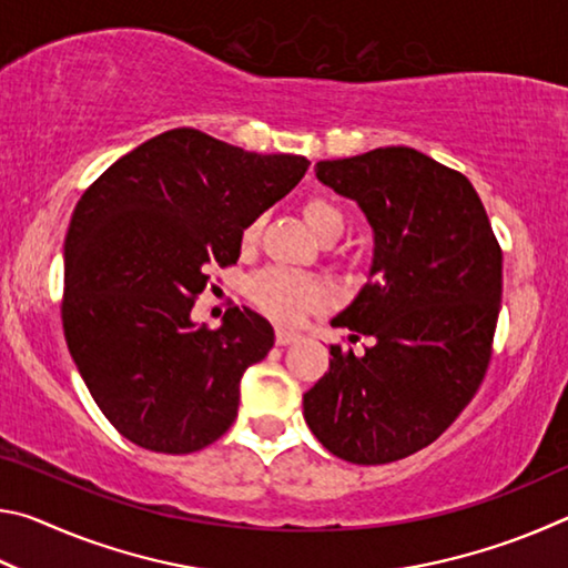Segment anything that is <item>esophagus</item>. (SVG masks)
<instances>
[{
    "label": "esophagus",
    "mask_w": 568,
    "mask_h": 568,
    "mask_svg": "<svg viewBox=\"0 0 568 568\" xmlns=\"http://www.w3.org/2000/svg\"><path fill=\"white\" fill-rule=\"evenodd\" d=\"M301 335H297L295 331H287V328H275V343L277 345H291L295 343Z\"/></svg>",
    "instance_id": "esophagus-1"
}]
</instances>
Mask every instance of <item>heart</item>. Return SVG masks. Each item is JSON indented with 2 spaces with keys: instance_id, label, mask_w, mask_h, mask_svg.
Returning a JSON list of instances; mask_svg holds the SVG:
<instances>
[{
  "instance_id": "heart-1",
  "label": "heart",
  "mask_w": 568,
  "mask_h": 568,
  "mask_svg": "<svg viewBox=\"0 0 568 568\" xmlns=\"http://www.w3.org/2000/svg\"><path fill=\"white\" fill-rule=\"evenodd\" d=\"M303 215L315 237L323 240V243H335L345 233V225H348L343 210L328 197H307ZM261 230L263 215L250 217L240 230V245H255ZM247 297L267 318L283 325H295L307 311H315L325 303V287L313 275L287 271V267H267V271L247 281Z\"/></svg>"
}]
</instances>
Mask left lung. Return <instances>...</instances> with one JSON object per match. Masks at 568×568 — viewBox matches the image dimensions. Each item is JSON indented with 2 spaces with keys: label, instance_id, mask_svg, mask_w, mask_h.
Instances as JSON below:
<instances>
[{
  "label": "left lung",
  "instance_id": "8db88e82",
  "mask_svg": "<svg viewBox=\"0 0 568 568\" xmlns=\"http://www.w3.org/2000/svg\"><path fill=\"white\" fill-rule=\"evenodd\" d=\"M315 175L361 205L376 250L371 281L333 321L371 343L363 355L331 345L303 416L333 456L390 464L434 444L484 383L504 253L474 185L418 150L323 160Z\"/></svg>",
  "mask_w": 568,
  "mask_h": 568
}]
</instances>
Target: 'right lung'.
<instances>
[{
    "mask_svg": "<svg viewBox=\"0 0 568 568\" xmlns=\"http://www.w3.org/2000/svg\"><path fill=\"white\" fill-rule=\"evenodd\" d=\"M307 165L178 128L84 190L64 237V341L104 418L132 444L192 454L233 426L240 378L273 348V325L235 305L213 331L192 307L210 267L237 263L247 220Z\"/></svg>",
    "mask_w": 568,
    "mask_h": 568,
    "instance_id": "right-lung-1",
    "label": "right lung"
}]
</instances>
